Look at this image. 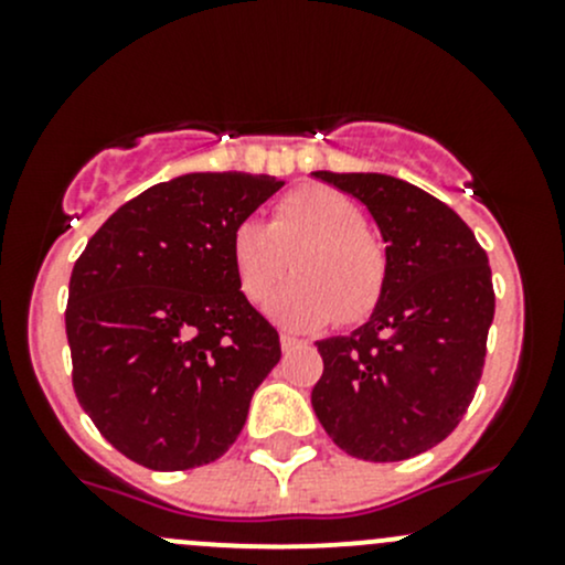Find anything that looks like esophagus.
I'll return each instance as SVG.
<instances>
[{
  "instance_id": "obj_1",
  "label": "esophagus",
  "mask_w": 565,
  "mask_h": 565,
  "mask_svg": "<svg viewBox=\"0 0 565 565\" xmlns=\"http://www.w3.org/2000/svg\"><path fill=\"white\" fill-rule=\"evenodd\" d=\"M300 347H306V341L295 339V335H287V333H284V335H281V350H284V352H292V350H300Z\"/></svg>"
}]
</instances>
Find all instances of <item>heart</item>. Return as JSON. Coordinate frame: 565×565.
Segmentation results:
<instances>
[{
  "label": "heart",
  "instance_id": "heart-1",
  "mask_svg": "<svg viewBox=\"0 0 565 565\" xmlns=\"http://www.w3.org/2000/svg\"><path fill=\"white\" fill-rule=\"evenodd\" d=\"M230 265L248 303H262L295 254V278L267 315L292 330H315L377 309L388 281V250L369 230L361 204L333 185L292 188L273 204L270 224L243 218L230 232Z\"/></svg>",
  "mask_w": 565,
  "mask_h": 565
}]
</instances>
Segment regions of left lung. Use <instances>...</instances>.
<instances>
[{"label": "left lung", "instance_id": "8db88e82", "mask_svg": "<svg viewBox=\"0 0 565 565\" xmlns=\"http://www.w3.org/2000/svg\"><path fill=\"white\" fill-rule=\"evenodd\" d=\"M315 174L374 215L388 243V281L366 324L317 341L324 372L311 404L350 457H418L457 429L481 380L494 317L487 250L446 202L413 182Z\"/></svg>", "mask_w": 565, "mask_h": 565}]
</instances>
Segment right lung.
Wrapping results in <instances>:
<instances>
[{"label": "right lung", "instance_id": "1", "mask_svg": "<svg viewBox=\"0 0 565 565\" xmlns=\"http://www.w3.org/2000/svg\"><path fill=\"white\" fill-rule=\"evenodd\" d=\"M284 180L196 172L147 188L89 237L67 289L73 391L100 435L150 470L224 457L281 358L237 289L230 232Z\"/></svg>", "mask_w": 565, "mask_h": 565}]
</instances>
